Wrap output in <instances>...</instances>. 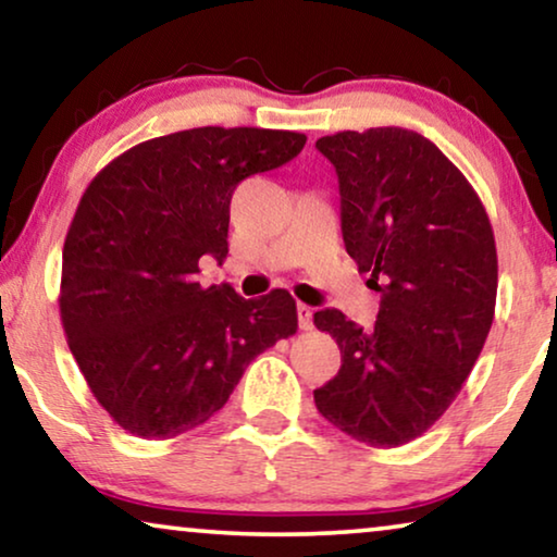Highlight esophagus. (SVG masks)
I'll list each match as a JSON object with an SVG mask.
<instances>
[{
  "instance_id": "34e87169",
  "label": "esophagus",
  "mask_w": 557,
  "mask_h": 557,
  "mask_svg": "<svg viewBox=\"0 0 557 557\" xmlns=\"http://www.w3.org/2000/svg\"><path fill=\"white\" fill-rule=\"evenodd\" d=\"M296 314H299V326L304 332L314 326V309L307 307V304H299V307H296Z\"/></svg>"
}]
</instances>
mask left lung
Here are the masks:
<instances>
[{"instance_id":"1","label":"left lung","mask_w":557,"mask_h":557,"mask_svg":"<svg viewBox=\"0 0 557 557\" xmlns=\"http://www.w3.org/2000/svg\"><path fill=\"white\" fill-rule=\"evenodd\" d=\"M339 177L342 238L380 292L377 322L314 314L342 368L317 410L377 448L423 436L469 377L497 304V246L469 180L436 144L398 126L322 136Z\"/></svg>"}]
</instances>
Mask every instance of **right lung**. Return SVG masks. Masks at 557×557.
<instances>
[{
	"label": "right lung",
	"instance_id": "add662e5",
	"mask_svg": "<svg viewBox=\"0 0 557 557\" xmlns=\"http://www.w3.org/2000/svg\"><path fill=\"white\" fill-rule=\"evenodd\" d=\"M299 132L202 126L141 141L96 174L63 246L60 319L94 398L139 438H174L225 406L248 362L296 334L284 288L200 286L225 261L231 197L292 162Z\"/></svg>",
	"mask_w": 557,
	"mask_h": 557
}]
</instances>
